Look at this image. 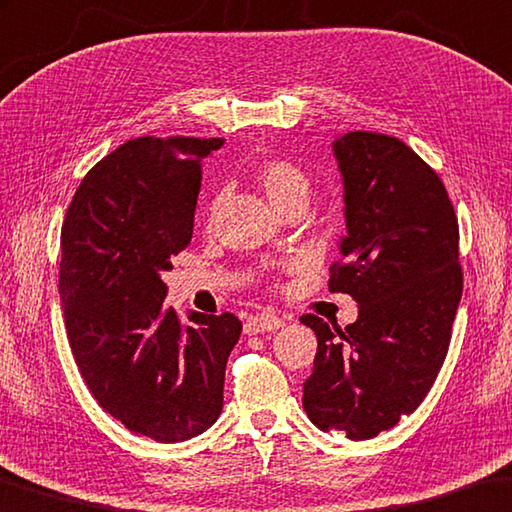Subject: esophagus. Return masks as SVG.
I'll return each mask as SVG.
<instances>
[{"instance_id": "obj_1", "label": "esophagus", "mask_w": 512, "mask_h": 512, "mask_svg": "<svg viewBox=\"0 0 512 512\" xmlns=\"http://www.w3.org/2000/svg\"><path fill=\"white\" fill-rule=\"evenodd\" d=\"M283 326L281 317H276L272 313H258L247 317L245 322V333L247 335H256V333H265V331H276Z\"/></svg>"}]
</instances>
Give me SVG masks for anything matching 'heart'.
<instances>
[{"mask_svg":"<svg viewBox=\"0 0 512 512\" xmlns=\"http://www.w3.org/2000/svg\"><path fill=\"white\" fill-rule=\"evenodd\" d=\"M251 177L258 183L267 199L272 201L276 211H283L292 204H306L308 195H311V179L304 172V167L288 161L281 156H265L251 167ZM217 201L211 204V211H215Z\"/></svg>","mask_w":512,"mask_h":512,"instance_id":"heart-1","label":"heart"}]
</instances>
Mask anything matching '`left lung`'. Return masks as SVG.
I'll use <instances>...</instances> for the list:
<instances>
[{
    "mask_svg": "<svg viewBox=\"0 0 512 512\" xmlns=\"http://www.w3.org/2000/svg\"><path fill=\"white\" fill-rule=\"evenodd\" d=\"M345 186L347 236L331 292L358 304L345 329L317 315L304 410L322 431L370 440L410 415L445 363L463 295L458 220L433 167L399 138L351 131L333 140Z\"/></svg>",
    "mask_w": 512,
    "mask_h": 512,
    "instance_id": "1",
    "label": "left lung"
}]
</instances>
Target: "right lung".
<instances>
[{
	"instance_id": "add662e5",
	"label": "right lung",
	"mask_w": 512,
	"mask_h": 512,
	"mask_svg": "<svg viewBox=\"0 0 512 512\" xmlns=\"http://www.w3.org/2000/svg\"><path fill=\"white\" fill-rule=\"evenodd\" d=\"M222 138H136L83 177L61 229L67 340L92 397L156 442L204 433L222 413L236 315L165 306L161 272L190 245L201 158Z\"/></svg>"
}]
</instances>
